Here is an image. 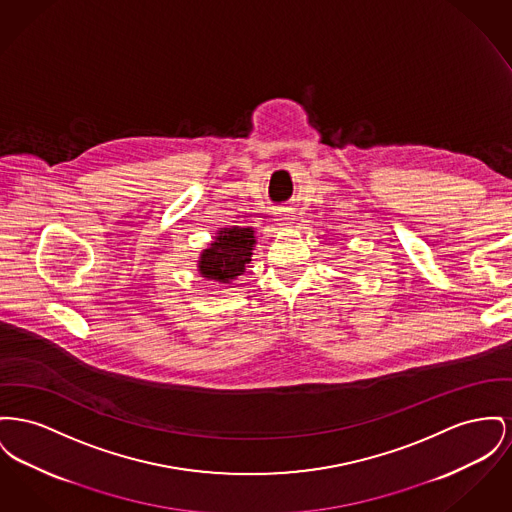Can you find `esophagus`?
Instances as JSON below:
<instances>
[{
	"label": "esophagus",
	"instance_id": "34e87169",
	"mask_svg": "<svg viewBox=\"0 0 512 512\" xmlns=\"http://www.w3.org/2000/svg\"><path fill=\"white\" fill-rule=\"evenodd\" d=\"M278 224L280 226H290L292 224V220H294V212L292 211H280L278 212Z\"/></svg>",
	"mask_w": 512,
	"mask_h": 512
}]
</instances>
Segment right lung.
I'll list each match as a JSON object with an SVG mask.
<instances>
[{
  "instance_id": "add662e5",
  "label": "right lung",
  "mask_w": 512,
  "mask_h": 512,
  "mask_svg": "<svg viewBox=\"0 0 512 512\" xmlns=\"http://www.w3.org/2000/svg\"><path fill=\"white\" fill-rule=\"evenodd\" d=\"M255 247V236L251 228H224L216 236L211 249H205L199 261V271L209 280L230 282L245 271L251 261V251Z\"/></svg>"
}]
</instances>
